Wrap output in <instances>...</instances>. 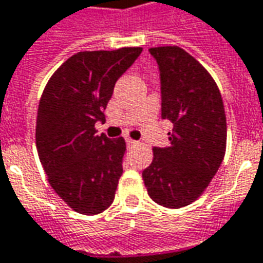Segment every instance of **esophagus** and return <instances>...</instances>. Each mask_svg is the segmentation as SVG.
Instances as JSON below:
<instances>
[{"mask_svg":"<svg viewBox=\"0 0 263 263\" xmlns=\"http://www.w3.org/2000/svg\"><path fill=\"white\" fill-rule=\"evenodd\" d=\"M138 142L135 141V139H131V138H126V145L128 146H134V145H137Z\"/></svg>","mask_w":263,"mask_h":263,"instance_id":"34e87169","label":"esophagus"}]
</instances>
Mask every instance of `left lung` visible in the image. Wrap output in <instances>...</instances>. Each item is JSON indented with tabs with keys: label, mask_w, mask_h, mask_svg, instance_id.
<instances>
[{
	"label": "left lung",
	"mask_w": 263,
	"mask_h": 263,
	"mask_svg": "<svg viewBox=\"0 0 263 263\" xmlns=\"http://www.w3.org/2000/svg\"><path fill=\"white\" fill-rule=\"evenodd\" d=\"M161 79V118L173 124L170 146H154L142 171L149 197L180 209L197 200L220 167L226 151V115L213 78L185 50L151 47Z\"/></svg>",
	"instance_id": "obj_1"
}]
</instances>
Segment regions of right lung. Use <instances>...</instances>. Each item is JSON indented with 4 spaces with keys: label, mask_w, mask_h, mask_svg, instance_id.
<instances>
[{
    "label": "right lung",
    "mask_w": 263,
    "mask_h": 263,
    "mask_svg": "<svg viewBox=\"0 0 263 263\" xmlns=\"http://www.w3.org/2000/svg\"><path fill=\"white\" fill-rule=\"evenodd\" d=\"M141 51H79L53 73L43 90L35 124L39 158L53 190L78 213H102L115 199L125 139L98 135L95 124L105 119L117 80Z\"/></svg>",
    "instance_id": "add662e5"
}]
</instances>
